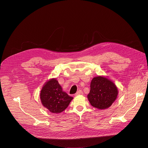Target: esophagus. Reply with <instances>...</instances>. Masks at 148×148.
I'll return each instance as SVG.
<instances>
[{
	"instance_id": "1",
	"label": "esophagus",
	"mask_w": 148,
	"mask_h": 148,
	"mask_svg": "<svg viewBox=\"0 0 148 148\" xmlns=\"http://www.w3.org/2000/svg\"><path fill=\"white\" fill-rule=\"evenodd\" d=\"M82 90H79L78 91H77V92H76V94H75V96H77V95H81V94H82Z\"/></svg>"
}]
</instances>
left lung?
I'll return each mask as SVG.
<instances>
[{
    "mask_svg": "<svg viewBox=\"0 0 148 148\" xmlns=\"http://www.w3.org/2000/svg\"><path fill=\"white\" fill-rule=\"evenodd\" d=\"M118 94V88L113 82L106 77L98 76L91 81L88 98L93 107L103 110L112 106Z\"/></svg>",
    "mask_w": 148,
    "mask_h": 148,
    "instance_id": "left-lung-1",
    "label": "left lung"
}]
</instances>
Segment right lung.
<instances>
[{
	"label": "right lung",
	"instance_id": "right-lung-1",
	"mask_svg": "<svg viewBox=\"0 0 148 148\" xmlns=\"http://www.w3.org/2000/svg\"><path fill=\"white\" fill-rule=\"evenodd\" d=\"M40 99L43 106L50 112L59 113L66 109L73 98L62 90L56 79H52L44 84L41 90Z\"/></svg>",
	"mask_w": 148,
	"mask_h": 148
}]
</instances>
